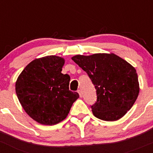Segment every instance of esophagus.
I'll return each mask as SVG.
<instances>
[{"instance_id": "esophagus-1", "label": "esophagus", "mask_w": 153, "mask_h": 153, "mask_svg": "<svg viewBox=\"0 0 153 153\" xmlns=\"http://www.w3.org/2000/svg\"><path fill=\"white\" fill-rule=\"evenodd\" d=\"M78 94H79L80 97H82V91H81V89L78 90Z\"/></svg>"}]
</instances>
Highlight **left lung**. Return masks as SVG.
Wrapping results in <instances>:
<instances>
[{
  "mask_svg": "<svg viewBox=\"0 0 153 153\" xmlns=\"http://www.w3.org/2000/svg\"><path fill=\"white\" fill-rule=\"evenodd\" d=\"M72 59L89 75L95 86L97 100L91 106L94 117L114 122L126 114L140 90L134 67L113 53L76 55Z\"/></svg>",
  "mask_w": 153,
  "mask_h": 153,
  "instance_id": "left-lung-1",
  "label": "left lung"
}]
</instances>
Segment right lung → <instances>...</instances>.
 <instances>
[{"label":"right lung","instance_id":"1","mask_svg":"<svg viewBox=\"0 0 153 153\" xmlns=\"http://www.w3.org/2000/svg\"><path fill=\"white\" fill-rule=\"evenodd\" d=\"M64 63V58L58 56L35 59L16 81V94L22 108L36 123H61L79 97L78 93L69 90L70 77L62 73Z\"/></svg>","mask_w":153,"mask_h":153}]
</instances>
